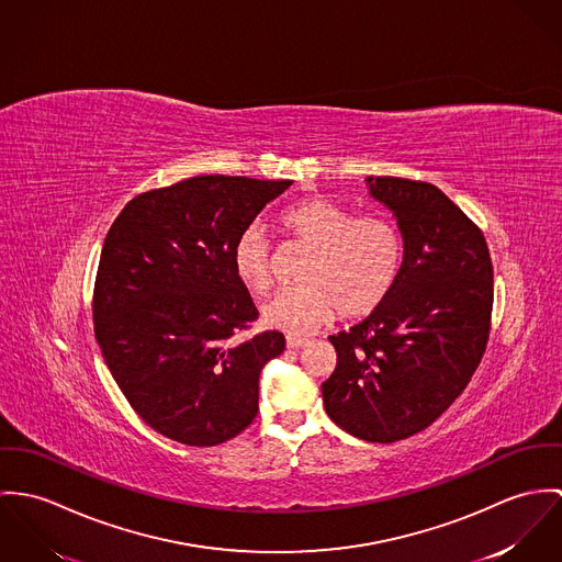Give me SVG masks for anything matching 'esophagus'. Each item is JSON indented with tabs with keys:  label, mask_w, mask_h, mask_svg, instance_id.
Segmentation results:
<instances>
[{
	"label": "esophagus",
	"mask_w": 562,
	"mask_h": 562,
	"mask_svg": "<svg viewBox=\"0 0 562 562\" xmlns=\"http://www.w3.org/2000/svg\"><path fill=\"white\" fill-rule=\"evenodd\" d=\"M311 340L308 338H300V336H286V347L289 349H302V347H308Z\"/></svg>",
	"instance_id": "esophagus-1"
}]
</instances>
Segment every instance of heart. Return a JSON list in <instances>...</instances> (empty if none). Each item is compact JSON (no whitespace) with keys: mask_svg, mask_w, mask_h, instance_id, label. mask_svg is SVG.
I'll use <instances>...</instances> for the list:
<instances>
[{"mask_svg":"<svg viewBox=\"0 0 562 562\" xmlns=\"http://www.w3.org/2000/svg\"><path fill=\"white\" fill-rule=\"evenodd\" d=\"M284 235L308 248L302 286L280 291L262 321L291 336L311 334L334 318H360L376 311L392 293L403 267V239L385 217H356L347 209L306 198L280 215ZM233 269L251 293L271 286V246L258 226H248L235 241Z\"/></svg>","mask_w":562,"mask_h":562,"instance_id":"b5f03b06","label":"heart"}]
</instances>
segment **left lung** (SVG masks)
<instances>
[{
    "label": "left lung",
    "instance_id": "left-lung-1",
    "mask_svg": "<svg viewBox=\"0 0 562 562\" xmlns=\"http://www.w3.org/2000/svg\"><path fill=\"white\" fill-rule=\"evenodd\" d=\"M367 188L396 220L403 267L376 311L329 336L338 362L321 392L340 429L390 443L436 423L479 369L494 269L483 233L441 189L394 177Z\"/></svg>",
    "mask_w": 562,
    "mask_h": 562
}]
</instances>
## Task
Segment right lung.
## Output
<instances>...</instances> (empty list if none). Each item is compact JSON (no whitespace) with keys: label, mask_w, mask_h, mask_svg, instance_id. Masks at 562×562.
Segmentation results:
<instances>
[{"label":"right lung","mask_w":562,"mask_h":562,"mask_svg":"<svg viewBox=\"0 0 562 562\" xmlns=\"http://www.w3.org/2000/svg\"><path fill=\"white\" fill-rule=\"evenodd\" d=\"M293 181L206 175L135 195L112 224L94 284V334L131 407L188 446L239 436L280 331L237 342L258 311L233 269L237 237Z\"/></svg>","instance_id":"1"}]
</instances>
